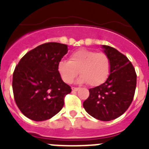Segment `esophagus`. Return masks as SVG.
I'll return each instance as SVG.
<instances>
[{"label":"esophagus","instance_id":"obj_1","mask_svg":"<svg viewBox=\"0 0 149 149\" xmlns=\"http://www.w3.org/2000/svg\"><path fill=\"white\" fill-rule=\"evenodd\" d=\"M79 89V88H77V87H72V90L73 92H77Z\"/></svg>","mask_w":149,"mask_h":149}]
</instances>
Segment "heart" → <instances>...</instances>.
I'll return each instance as SVG.
<instances>
[{
	"mask_svg": "<svg viewBox=\"0 0 149 149\" xmlns=\"http://www.w3.org/2000/svg\"><path fill=\"white\" fill-rule=\"evenodd\" d=\"M57 71L66 83H71L79 73V82H87L91 86H98L105 82L109 76L111 61L103 52L82 48L72 52L69 61H60Z\"/></svg>",
	"mask_w": 149,
	"mask_h": 149,
	"instance_id": "1",
	"label": "heart"
}]
</instances>
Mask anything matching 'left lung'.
Returning <instances> with one entry per match:
<instances>
[{"instance_id": "8db88e82", "label": "left lung", "mask_w": 149, "mask_h": 149, "mask_svg": "<svg viewBox=\"0 0 149 149\" xmlns=\"http://www.w3.org/2000/svg\"><path fill=\"white\" fill-rule=\"evenodd\" d=\"M111 61V71L103 84L89 88V96L83 102L88 114L102 121L114 120L128 109L136 86L135 69L123 54L113 47L102 45Z\"/></svg>"}]
</instances>
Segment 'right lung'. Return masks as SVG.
I'll return each instance as SVG.
<instances>
[{
	"mask_svg": "<svg viewBox=\"0 0 149 149\" xmlns=\"http://www.w3.org/2000/svg\"><path fill=\"white\" fill-rule=\"evenodd\" d=\"M67 45L48 42L31 50L21 58L13 74V92L19 109L35 121L48 120L63 107L70 86L57 71L67 53Z\"/></svg>",
	"mask_w": 149,
	"mask_h": 149,
	"instance_id": "1",
	"label": "right lung"
}]
</instances>
